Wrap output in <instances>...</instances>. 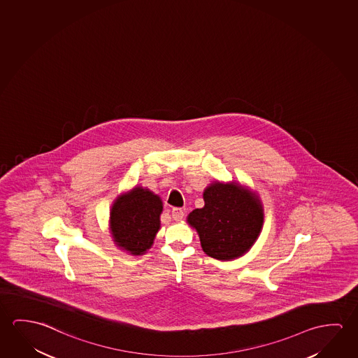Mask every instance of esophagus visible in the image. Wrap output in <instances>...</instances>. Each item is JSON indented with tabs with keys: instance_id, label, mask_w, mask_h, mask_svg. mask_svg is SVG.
Returning a JSON list of instances; mask_svg holds the SVG:
<instances>
[{
	"instance_id": "1",
	"label": "esophagus",
	"mask_w": 358,
	"mask_h": 358,
	"mask_svg": "<svg viewBox=\"0 0 358 358\" xmlns=\"http://www.w3.org/2000/svg\"><path fill=\"white\" fill-rule=\"evenodd\" d=\"M171 216H173L174 220L179 222V220H182V216H184V211H182V208H174L171 210Z\"/></svg>"
}]
</instances>
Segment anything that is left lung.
Segmentation results:
<instances>
[{"mask_svg": "<svg viewBox=\"0 0 358 358\" xmlns=\"http://www.w3.org/2000/svg\"><path fill=\"white\" fill-rule=\"evenodd\" d=\"M204 208L187 215L206 255L229 262L254 245L264 222L262 201L238 182H215L204 190Z\"/></svg>", "mask_w": 358, "mask_h": 358, "instance_id": "8db88e82", "label": "left lung"}]
</instances>
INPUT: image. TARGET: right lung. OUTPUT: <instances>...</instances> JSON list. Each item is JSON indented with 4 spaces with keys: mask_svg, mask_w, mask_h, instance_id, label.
I'll use <instances>...</instances> for the list:
<instances>
[{
    "mask_svg": "<svg viewBox=\"0 0 358 358\" xmlns=\"http://www.w3.org/2000/svg\"><path fill=\"white\" fill-rule=\"evenodd\" d=\"M162 211L159 196L148 189L136 187L120 195L110 210L114 244L131 255H143L153 245Z\"/></svg>",
    "mask_w": 358,
    "mask_h": 358,
    "instance_id": "1",
    "label": "right lung"
}]
</instances>
